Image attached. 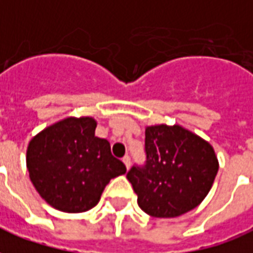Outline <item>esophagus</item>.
Returning <instances> with one entry per match:
<instances>
[{"mask_svg": "<svg viewBox=\"0 0 253 253\" xmlns=\"http://www.w3.org/2000/svg\"><path fill=\"white\" fill-rule=\"evenodd\" d=\"M123 163H125V166H126V169H128L131 167V159L128 155H126V157L123 158Z\"/></svg>", "mask_w": 253, "mask_h": 253, "instance_id": "1", "label": "esophagus"}]
</instances>
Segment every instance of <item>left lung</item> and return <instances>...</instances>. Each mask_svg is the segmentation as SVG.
<instances>
[{
	"mask_svg": "<svg viewBox=\"0 0 253 253\" xmlns=\"http://www.w3.org/2000/svg\"><path fill=\"white\" fill-rule=\"evenodd\" d=\"M144 134L147 163L127 173L142 211L178 217L198 207L219 169L213 147L180 125L146 126Z\"/></svg>",
	"mask_w": 253,
	"mask_h": 253,
	"instance_id": "obj_1",
	"label": "left lung"
}]
</instances>
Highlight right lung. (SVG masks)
<instances>
[{"label": "right lung", "mask_w": 253, "mask_h": 253, "mask_svg": "<svg viewBox=\"0 0 253 253\" xmlns=\"http://www.w3.org/2000/svg\"><path fill=\"white\" fill-rule=\"evenodd\" d=\"M92 117H67L45 127L29 142L26 169L46 203L67 213L95 207L106 184L126 173L110 143L95 136Z\"/></svg>", "instance_id": "1"}]
</instances>
